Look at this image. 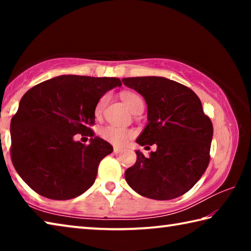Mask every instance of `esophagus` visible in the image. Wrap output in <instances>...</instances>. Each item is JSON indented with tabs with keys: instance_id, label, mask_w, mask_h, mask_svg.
<instances>
[{
	"instance_id": "obj_1",
	"label": "esophagus",
	"mask_w": 251,
	"mask_h": 251,
	"mask_svg": "<svg viewBox=\"0 0 251 251\" xmlns=\"http://www.w3.org/2000/svg\"><path fill=\"white\" fill-rule=\"evenodd\" d=\"M122 151H123L122 148H120V147H114V152H115L116 155H117V154H121Z\"/></svg>"
}]
</instances>
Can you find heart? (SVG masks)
I'll use <instances>...</instances> for the list:
<instances>
[{"label": "heart", "mask_w": 251, "mask_h": 251, "mask_svg": "<svg viewBox=\"0 0 251 251\" xmlns=\"http://www.w3.org/2000/svg\"><path fill=\"white\" fill-rule=\"evenodd\" d=\"M122 100L131 113L143 112L144 109V101L143 99L138 94L133 92H124L122 94ZM108 96L104 95L97 101L95 106V116L100 117L104 112V108L107 104ZM100 135L101 138L105 139L114 146H124L125 144L135 136V131L129 128H124V127H118L115 125H107L101 127L100 130Z\"/></svg>", "instance_id": "obj_1"}]
</instances>
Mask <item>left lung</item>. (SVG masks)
<instances>
[{"label":"left lung","mask_w":251,"mask_h":251,"mask_svg":"<svg viewBox=\"0 0 251 251\" xmlns=\"http://www.w3.org/2000/svg\"><path fill=\"white\" fill-rule=\"evenodd\" d=\"M122 82L146 100L148 124L136 139L141 146L156 144L148 157L136 151L137 160L126 169L125 179L136 193L156 201H169L192 189L210 159L212 124L201 101L175 80L144 76Z\"/></svg>","instance_id":"left-lung-1"}]
</instances>
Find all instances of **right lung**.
Wrapping results in <instances>:
<instances>
[{"label": "right lung", "instance_id": "obj_1", "mask_svg": "<svg viewBox=\"0 0 251 251\" xmlns=\"http://www.w3.org/2000/svg\"><path fill=\"white\" fill-rule=\"evenodd\" d=\"M121 85L116 77L61 75L25 93L11 121V158L34 192L67 201L94 184L100 160L113 147L100 137L84 146L74 135L94 136L90 127L97 101Z\"/></svg>", "mask_w": 251, "mask_h": 251}]
</instances>
